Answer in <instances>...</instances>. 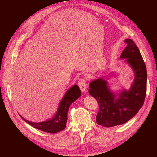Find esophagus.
Returning <instances> with one entry per match:
<instances>
[{"label":"esophagus","instance_id":"1","mask_svg":"<svg viewBox=\"0 0 157 157\" xmlns=\"http://www.w3.org/2000/svg\"><path fill=\"white\" fill-rule=\"evenodd\" d=\"M78 86L80 89L81 90L82 92H86L87 89V85H86V80L84 78H82L78 82Z\"/></svg>","mask_w":157,"mask_h":157}]
</instances>
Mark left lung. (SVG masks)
Here are the masks:
<instances>
[{"label": "left lung", "mask_w": 157, "mask_h": 157, "mask_svg": "<svg viewBox=\"0 0 157 157\" xmlns=\"http://www.w3.org/2000/svg\"><path fill=\"white\" fill-rule=\"evenodd\" d=\"M127 46L120 59H124L132 69L134 79L128 90L122 88L113 92L107 79L109 76L99 77L90 83L88 92L99 104L96 122L103 127H113L127 122L143 106L147 90V70L140 52L134 42L126 39Z\"/></svg>", "instance_id": "obj_1"}]
</instances>
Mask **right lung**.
Listing matches in <instances>:
<instances>
[{
  "label": "right lung",
  "instance_id": "1",
  "mask_svg": "<svg viewBox=\"0 0 157 157\" xmlns=\"http://www.w3.org/2000/svg\"><path fill=\"white\" fill-rule=\"evenodd\" d=\"M81 96V91L77 84L71 87L65 92L62 99L59 103L58 110L52 118L43 122H33L25 119L20 115L22 119L33 128L45 132L55 134L64 130L67 121V113L71 103Z\"/></svg>",
  "mask_w": 157,
  "mask_h": 157
}]
</instances>
